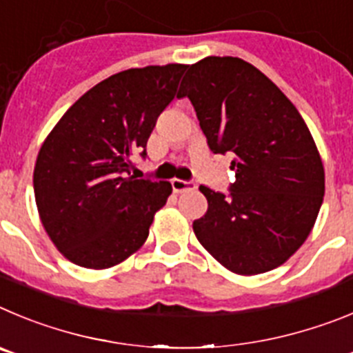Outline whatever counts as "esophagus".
Returning <instances> with one entry per match:
<instances>
[{
	"instance_id": "1",
	"label": "esophagus",
	"mask_w": 353,
	"mask_h": 353,
	"mask_svg": "<svg viewBox=\"0 0 353 353\" xmlns=\"http://www.w3.org/2000/svg\"><path fill=\"white\" fill-rule=\"evenodd\" d=\"M170 184H172L174 193H183V192H186V190H195L196 188L193 183H188V181H183V179H172V181H170Z\"/></svg>"
}]
</instances>
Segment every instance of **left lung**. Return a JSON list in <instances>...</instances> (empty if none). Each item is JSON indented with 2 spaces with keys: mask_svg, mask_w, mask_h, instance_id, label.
Returning <instances> with one entry per match:
<instances>
[{
  "mask_svg": "<svg viewBox=\"0 0 353 353\" xmlns=\"http://www.w3.org/2000/svg\"><path fill=\"white\" fill-rule=\"evenodd\" d=\"M188 97L211 151L234 157L230 195L200 186L208 211L193 221L202 246L228 271L262 274L287 262L315 225L325 172L315 141L278 85L241 58L190 66Z\"/></svg>",
  "mask_w": 353,
  "mask_h": 353,
  "instance_id": "1",
  "label": "left lung"
}]
</instances>
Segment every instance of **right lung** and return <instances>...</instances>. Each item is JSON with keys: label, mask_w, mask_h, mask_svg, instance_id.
Listing matches in <instances>:
<instances>
[{"label": "right lung", "mask_w": 353, "mask_h": 353, "mask_svg": "<svg viewBox=\"0 0 353 353\" xmlns=\"http://www.w3.org/2000/svg\"><path fill=\"white\" fill-rule=\"evenodd\" d=\"M188 65L130 68L82 94L38 151L34 200L47 236L65 259L109 269L141 250L169 181L130 176L157 119L176 98Z\"/></svg>", "instance_id": "obj_1"}]
</instances>
